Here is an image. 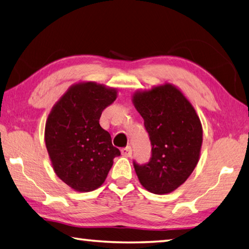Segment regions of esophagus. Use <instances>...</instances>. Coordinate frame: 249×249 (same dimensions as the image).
I'll use <instances>...</instances> for the list:
<instances>
[{
    "label": "esophagus",
    "mask_w": 249,
    "mask_h": 249,
    "mask_svg": "<svg viewBox=\"0 0 249 249\" xmlns=\"http://www.w3.org/2000/svg\"><path fill=\"white\" fill-rule=\"evenodd\" d=\"M121 153L124 156V157H130V156H132V147L130 146L124 147V148L121 149Z\"/></svg>",
    "instance_id": "34e87169"
}]
</instances>
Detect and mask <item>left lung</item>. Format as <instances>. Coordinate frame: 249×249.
<instances>
[{
    "label": "left lung",
    "mask_w": 249,
    "mask_h": 249,
    "mask_svg": "<svg viewBox=\"0 0 249 249\" xmlns=\"http://www.w3.org/2000/svg\"><path fill=\"white\" fill-rule=\"evenodd\" d=\"M133 102L144 119L151 157L140 165L133 161L142 187L155 195L170 193L195 170L202 146L199 116L185 96L169 83L137 92Z\"/></svg>",
    "instance_id": "1"
}]
</instances>
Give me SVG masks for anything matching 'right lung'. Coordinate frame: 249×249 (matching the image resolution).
<instances>
[{
    "label": "right lung",
    "mask_w": 249,
    "mask_h": 249,
    "mask_svg": "<svg viewBox=\"0 0 249 249\" xmlns=\"http://www.w3.org/2000/svg\"><path fill=\"white\" fill-rule=\"evenodd\" d=\"M115 89L94 82L74 84L54 104L46 122L45 142L56 175L75 191L102 185L121 155L100 126L103 109L116 99Z\"/></svg>",
    "instance_id": "obj_1"
}]
</instances>
